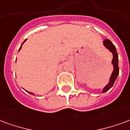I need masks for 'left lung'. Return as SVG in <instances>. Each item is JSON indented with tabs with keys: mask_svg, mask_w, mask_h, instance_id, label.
Segmentation results:
<instances>
[{
	"mask_svg": "<svg viewBox=\"0 0 130 130\" xmlns=\"http://www.w3.org/2000/svg\"><path fill=\"white\" fill-rule=\"evenodd\" d=\"M103 44L104 46L109 49V51L113 54V59H112V64L113 66V71L111 74V76L110 77V80L108 84L102 89V93H105L111 88L114 84L116 79H117L118 74H119V68H118V55L116 51V48L113 43L108 39H106L103 41Z\"/></svg>",
	"mask_w": 130,
	"mask_h": 130,
	"instance_id": "8db88e82",
	"label": "left lung"
}]
</instances>
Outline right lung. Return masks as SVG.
<instances>
[{
	"instance_id": "add662e5",
	"label": "right lung",
	"mask_w": 130,
	"mask_h": 130,
	"mask_svg": "<svg viewBox=\"0 0 130 130\" xmlns=\"http://www.w3.org/2000/svg\"><path fill=\"white\" fill-rule=\"evenodd\" d=\"M26 41V40H24V42L23 43H22V44H24V43ZM22 44H21V47H20V48H19V51H20V49H21V46H22ZM27 92H28V93H29L30 94H31V95H34V94H33V93H31V92H28V91H27Z\"/></svg>"
}]
</instances>
